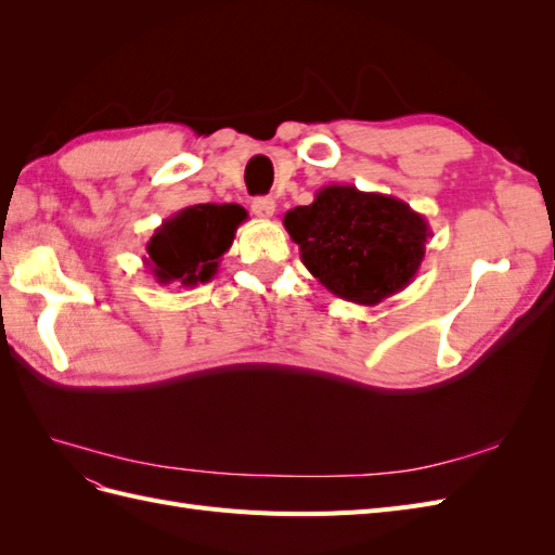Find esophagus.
<instances>
[{"instance_id":"obj_1","label":"esophagus","mask_w":555,"mask_h":555,"mask_svg":"<svg viewBox=\"0 0 555 555\" xmlns=\"http://www.w3.org/2000/svg\"><path fill=\"white\" fill-rule=\"evenodd\" d=\"M251 212L261 217V220H271V217L275 215V201L268 196H259L251 201Z\"/></svg>"}]
</instances>
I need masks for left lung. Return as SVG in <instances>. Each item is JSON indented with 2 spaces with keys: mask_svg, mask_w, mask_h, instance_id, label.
<instances>
[{
  "mask_svg": "<svg viewBox=\"0 0 555 555\" xmlns=\"http://www.w3.org/2000/svg\"><path fill=\"white\" fill-rule=\"evenodd\" d=\"M282 224L331 294L367 308L408 287L430 238L426 217L405 201L354 184H326Z\"/></svg>",
  "mask_w": 555,
  "mask_h": 555,
  "instance_id": "1",
  "label": "left lung"
}]
</instances>
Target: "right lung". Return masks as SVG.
<instances>
[{
	"label": "right lung",
	"mask_w": 555,
	"mask_h": 555,
	"mask_svg": "<svg viewBox=\"0 0 555 555\" xmlns=\"http://www.w3.org/2000/svg\"><path fill=\"white\" fill-rule=\"evenodd\" d=\"M247 210L238 204H196L178 210L145 243L143 263L159 284L210 282Z\"/></svg>",
	"instance_id": "right-lung-1"
}]
</instances>
